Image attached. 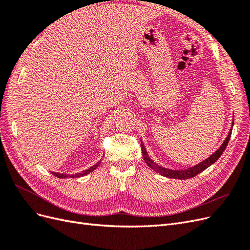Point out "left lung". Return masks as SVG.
Listing matches in <instances>:
<instances>
[{
    "mask_svg": "<svg viewBox=\"0 0 250 250\" xmlns=\"http://www.w3.org/2000/svg\"><path fill=\"white\" fill-rule=\"evenodd\" d=\"M232 125H233V123H232ZM231 130H232V129H230V131H229V135H228V138L225 139V141H224V143L221 145V147L219 148L213 155H210V156L208 158V160L203 161L202 163L194 166V167H192V168H188V169H187V170L176 171V170L165 169V168L161 167V166H157V165L148 156V154H147V152H146V149H145V147H144V144L141 142V143H142V153H143V157H144V160H145L146 164L149 166V167H150L151 169H153V170L156 171L157 173L162 174L163 176L169 177V178H174V179H188V178H192V177L197 175V174H199V173H201L202 171L206 170L207 168H208L209 166L213 165L216 161H218V158L222 155V153L224 152V150H225L226 146H228V144H229V140H230Z\"/></svg>",
    "mask_w": 250,
    "mask_h": 250,
    "instance_id": "obj_1",
    "label": "left lung"
}]
</instances>
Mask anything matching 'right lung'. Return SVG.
Returning a JSON list of instances; mask_svg holds the SVG:
<instances>
[{
	"label": "right lung",
	"mask_w": 250,
	"mask_h": 250,
	"mask_svg": "<svg viewBox=\"0 0 250 250\" xmlns=\"http://www.w3.org/2000/svg\"><path fill=\"white\" fill-rule=\"evenodd\" d=\"M100 165V163H98V164H96L95 166H93V167H90L89 169H87V170H85V171H82L81 173H77V174H75V175H65V174H60V173H55V172H51L53 175H55L56 177H58V178H66V177H81V176H84V175H86V174H88V173H90V172H93L98 166Z\"/></svg>",
	"instance_id": "obj_1"
}]
</instances>
